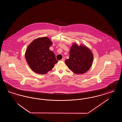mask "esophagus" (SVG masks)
Wrapping results in <instances>:
<instances>
[{"label": "esophagus", "mask_w": 122, "mask_h": 122, "mask_svg": "<svg viewBox=\"0 0 122 122\" xmlns=\"http://www.w3.org/2000/svg\"><path fill=\"white\" fill-rule=\"evenodd\" d=\"M61 61H63V62H64V58H63L61 60H60Z\"/></svg>", "instance_id": "esophagus-1"}]
</instances>
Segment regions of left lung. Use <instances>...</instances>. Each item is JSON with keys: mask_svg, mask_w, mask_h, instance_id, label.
I'll use <instances>...</instances> for the list:
<instances>
[{"mask_svg": "<svg viewBox=\"0 0 122 122\" xmlns=\"http://www.w3.org/2000/svg\"><path fill=\"white\" fill-rule=\"evenodd\" d=\"M93 60V53L84 45L78 46L74 43L71 47L70 58L65 60V64L76 74H83L91 68Z\"/></svg>", "mask_w": 122, "mask_h": 122, "instance_id": "obj_1", "label": "left lung"}]
</instances>
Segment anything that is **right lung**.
Masks as SVG:
<instances>
[{"label": "right lung", "instance_id": "add662e5", "mask_svg": "<svg viewBox=\"0 0 122 122\" xmlns=\"http://www.w3.org/2000/svg\"><path fill=\"white\" fill-rule=\"evenodd\" d=\"M52 44L48 38L42 37L36 39L27 47L25 53V59L30 69L35 73L46 74L58 63L54 53L49 50Z\"/></svg>", "mask_w": 122, "mask_h": 122}]
</instances>
